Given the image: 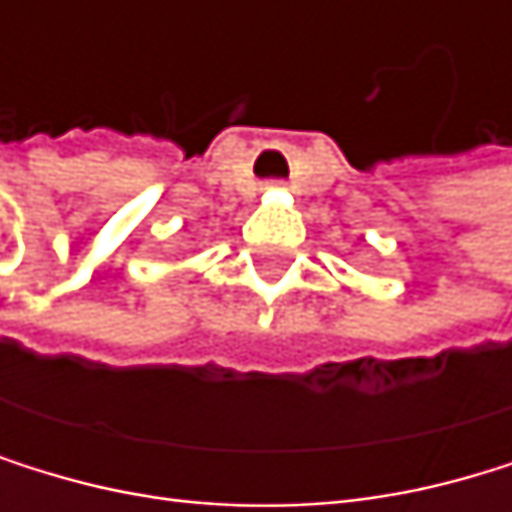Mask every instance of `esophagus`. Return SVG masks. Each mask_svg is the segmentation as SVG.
<instances>
[{
  "instance_id": "1",
  "label": "esophagus",
  "mask_w": 512,
  "mask_h": 512,
  "mask_svg": "<svg viewBox=\"0 0 512 512\" xmlns=\"http://www.w3.org/2000/svg\"><path fill=\"white\" fill-rule=\"evenodd\" d=\"M267 187H282V181H267Z\"/></svg>"
}]
</instances>
